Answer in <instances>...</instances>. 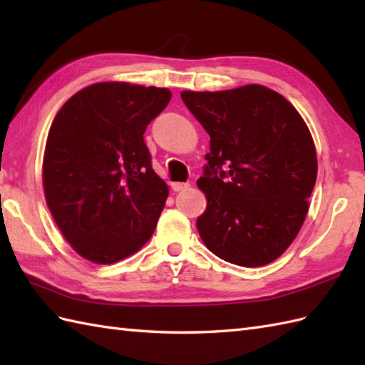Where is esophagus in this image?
<instances>
[{"instance_id": "obj_1", "label": "esophagus", "mask_w": 365, "mask_h": 365, "mask_svg": "<svg viewBox=\"0 0 365 365\" xmlns=\"http://www.w3.org/2000/svg\"><path fill=\"white\" fill-rule=\"evenodd\" d=\"M170 187H173V190L174 191H182V190H185V188H188L190 187V183H182V182H174L173 185H170Z\"/></svg>"}]
</instances>
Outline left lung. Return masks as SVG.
I'll list each match as a JSON object with an SVG mask.
<instances>
[{
  "label": "left lung",
  "instance_id": "8db88e82",
  "mask_svg": "<svg viewBox=\"0 0 365 365\" xmlns=\"http://www.w3.org/2000/svg\"><path fill=\"white\" fill-rule=\"evenodd\" d=\"M180 96L210 136L197 180L207 196L200 238L234 265L276 260L298 235L315 187L311 131L290 102L260 84Z\"/></svg>",
  "mask_w": 365,
  "mask_h": 365
}]
</instances>
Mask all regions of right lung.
<instances>
[{
	"mask_svg": "<svg viewBox=\"0 0 365 365\" xmlns=\"http://www.w3.org/2000/svg\"><path fill=\"white\" fill-rule=\"evenodd\" d=\"M169 100L165 88L97 83L54 118L43 155L45 199L84 259H125L157 227L168 185L152 169L144 131Z\"/></svg>",
	"mask_w": 365,
	"mask_h": 365,
	"instance_id": "1",
	"label": "right lung"
}]
</instances>
